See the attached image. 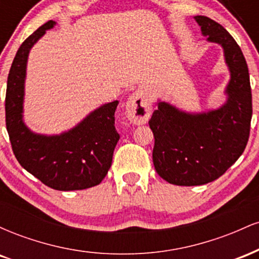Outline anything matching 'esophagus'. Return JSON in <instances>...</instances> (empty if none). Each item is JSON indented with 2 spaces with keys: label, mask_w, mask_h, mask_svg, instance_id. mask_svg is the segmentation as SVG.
Here are the masks:
<instances>
[{
  "label": "esophagus",
  "mask_w": 259,
  "mask_h": 259,
  "mask_svg": "<svg viewBox=\"0 0 259 259\" xmlns=\"http://www.w3.org/2000/svg\"><path fill=\"white\" fill-rule=\"evenodd\" d=\"M152 106L142 91H135L126 102V115L133 124L147 123L151 115Z\"/></svg>",
  "instance_id": "34e87169"
}]
</instances>
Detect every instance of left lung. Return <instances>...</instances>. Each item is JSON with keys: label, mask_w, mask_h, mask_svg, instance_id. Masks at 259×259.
I'll return each mask as SVG.
<instances>
[{"label": "left lung", "mask_w": 259, "mask_h": 259, "mask_svg": "<svg viewBox=\"0 0 259 259\" xmlns=\"http://www.w3.org/2000/svg\"><path fill=\"white\" fill-rule=\"evenodd\" d=\"M195 19L208 41L223 46L231 79L221 108L187 114L159 102L148 121L154 136V169L179 186L203 185L222 177L245 151L252 118L249 74L241 49L219 23L204 16Z\"/></svg>", "instance_id": "left-lung-1"}]
</instances>
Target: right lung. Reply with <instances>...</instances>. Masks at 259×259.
Masks as SVG:
<instances>
[{
	"label": "right lung",
	"instance_id": "right-lung-1",
	"mask_svg": "<svg viewBox=\"0 0 259 259\" xmlns=\"http://www.w3.org/2000/svg\"><path fill=\"white\" fill-rule=\"evenodd\" d=\"M49 20L20 45L7 80L6 126L14 156L25 170L41 183L59 191L84 190L105 179L119 140L114 126L118 101L89 114L78 126L56 136L37 135L22 119L26 61L36 41L53 28Z\"/></svg>",
	"mask_w": 259,
	"mask_h": 259
}]
</instances>
